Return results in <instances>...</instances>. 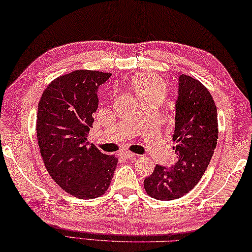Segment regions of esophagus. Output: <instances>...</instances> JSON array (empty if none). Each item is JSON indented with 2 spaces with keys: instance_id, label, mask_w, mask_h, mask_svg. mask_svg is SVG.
Wrapping results in <instances>:
<instances>
[{
  "instance_id": "34e87169",
  "label": "esophagus",
  "mask_w": 252,
  "mask_h": 252,
  "mask_svg": "<svg viewBox=\"0 0 252 252\" xmlns=\"http://www.w3.org/2000/svg\"><path fill=\"white\" fill-rule=\"evenodd\" d=\"M121 156L124 157V158H126V159H133V158L136 157L135 154L128 153V152H123V153H121Z\"/></svg>"
}]
</instances>
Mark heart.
I'll return each instance as SVG.
<instances>
[{"label": "heart", "instance_id": "b5f03b06", "mask_svg": "<svg viewBox=\"0 0 252 252\" xmlns=\"http://www.w3.org/2000/svg\"><path fill=\"white\" fill-rule=\"evenodd\" d=\"M131 87L140 100L153 98V97L162 98L166 93L164 79L151 72H143L135 75L131 79Z\"/></svg>", "mask_w": 252, "mask_h": 252}]
</instances>
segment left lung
I'll return each mask as SVG.
<instances>
[{
	"label": "left lung",
	"mask_w": 252,
	"mask_h": 252,
	"mask_svg": "<svg viewBox=\"0 0 252 252\" xmlns=\"http://www.w3.org/2000/svg\"><path fill=\"white\" fill-rule=\"evenodd\" d=\"M173 140L177 161L171 167L156 165L144 180L145 190L159 200L183 197L204 176L218 139L217 107L209 91L188 75L178 77Z\"/></svg>",
	"instance_id": "obj_1"
}]
</instances>
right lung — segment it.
Wrapping results in <instances>:
<instances>
[{
  "label": "right lung",
  "instance_id": "right-lung-1",
  "mask_svg": "<svg viewBox=\"0 0 252 252\" xmlns=\"http://www.w3.org/2000/svg\"><path fill=\"white\" fill-rule=\"evenodd\" d=\"M109 73L79 69L54 79L38 103L39 152L51 177L79 199L104 195L118 159L87 142L98 107L97 92Z\"/></svg>",
  "mask_w": 252,
  "mask_h": 252
}]
</instances>
